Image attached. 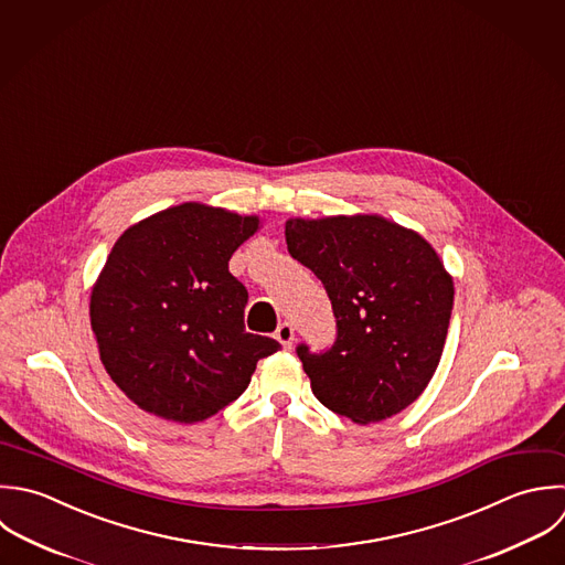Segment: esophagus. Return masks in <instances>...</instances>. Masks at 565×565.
Wrapping results in <instances>:
<instances>
[{"mask_svg":"<svg viewBox=\"0 0 565 565\" xmlns=\"http://www.w3.org/2000/svg\"><path fill=\"white\" fill-rule=\"evenodd\" d=\"M275 339H277L286 350H290V348H292V341H295V328H292L288 321L279 323L277 330H275Z\"/></svg>","mask_w":565,"mask_h":565,"instance_id":"esophagus-1","label":"esophagus"}]
</instances>
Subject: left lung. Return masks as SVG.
<instances>
[{"instance_id":"8db88e82","label":"left lung","mask_w":565,"mask_h":565,"mask_svg":"<svg viewBox=\"0 0 565 565\" xmlns=\"http://www.w3.org/2000/svg\"><path fill=\"white\" fill-rule=\"evenodd\" d=\"M286 244L337 319L330 348L297 345L317 401L359 425L403 412L429 385L449 332L454 281L438 253L379 215L290 220Z\"/></svg>"}]
</instances>
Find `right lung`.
Instances as JSON below:
<instances>
[{"label": "right lung", "instance_id": "1", "mask_svg": "<svg viewBox=\"0 0 565 565\" xmlns=\"http://www.w3.org/2000/svg\"><path fill=\"white\" fill-rule=\"evenodd\" d=\"M257 226V217L189 202L114 244L89 319L107 374L140 409L204 420L244 394L259 359L281 350L244 330L248 292L228 273Z\"/></svg>", "mask_w": 565, "mask_h": 565}]
</instances>
